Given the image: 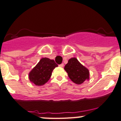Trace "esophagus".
I'll return each mask as SVG.
<instances>
[{
	"label": "esophagus",
	"instance_id": "esophagus-1",
	"mask_svg": "<svg viewBox=\"0 0 121 121\" xmlns=\"http://www.w3.org/2000/svg\"><path fill=\"white\" fill-rule=\"evenodd\" d=\"M59 66L60 67H64V64H63V63H62V64H60Z\"/></svg>",
	"mask_w": 121,
	"mask_h": 121
}]
</instances>
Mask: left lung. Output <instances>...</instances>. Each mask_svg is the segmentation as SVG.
Here are the masks:
<instances>
[{"instance_id":"8db88e82","label":"left lung","mask_w":121,"mask_h":121,"mask_svg":"<svg viewBox=\"0 0 121 121\" xmlns=\"http://www.w3.org/2000/svg\"><path fill=\"white\" fill-rule=\"evenodd\" d=\"M64 69L73 82L77 84H81L85 80L89 79V71L83 66L75 58H71L65 65Z\"/></svg>"}]
</instances>
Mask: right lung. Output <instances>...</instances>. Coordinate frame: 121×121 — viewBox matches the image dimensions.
Masks as SVG:
<instances>
[{
	"label": "right lung",
	"mask_w": 121,
	"mask_h": 121,
	"mask_svg": "<svg viewBox=\"0 0 121 121\" xmlns=\"http://www.w3.org/2000/svg\"><path fill=\"white\" fill-rule=\"evenodd\" d=\"M58 66L54 60L47 58H41L35 67L29 73L30 81L35 85H44L50 78L52 71Z\"/></svg>",
	"instance_id": "add662e5"
}]
</instances>
